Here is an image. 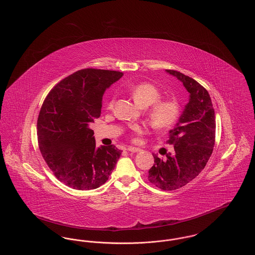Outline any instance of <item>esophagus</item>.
Returning a JSON list of instances; mask_svg holds the SVG:
<instances>
[{"label":"esophagus","instance_id":"esophagus-1","mask_svg":"<svg viewBox=\"0 0 255 255\" xmlns=\"http://www.w3.org/2000/svg\"><path fill=\"white\" fill-rule=\"evenodd\" d=\"M127 151H129V152H133V153H137V152H140V151H141V149H139V148H137V147L130 146V147H128V148H127Z\"/></svg>","mask_w":255,"mask_h":255}]
</instances>
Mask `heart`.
<instances>
[{
    "label": "heart",
    "instance_id": "heart-1",
    "mask_svg": "<svg viewBox=\"0 0 255 255\" xmlns=\"http://www.w3.org/2000/svg\"><path fill=\"white\" fill-rule=\"evenodd\" d=\"M131 94L134 102L140 107H152L148 111V118L152 125L157 129H166L173 125L179 116V104L174 99L158 100L160 93L158 89L149 83H141L134 86L131 90ZM114 99L108 102V108L111 109L114 105ZM133 132L143 133V129L135 125L133 127Z\"/></svg>",
    "mask_w": 255,
    "mask_h": 255
}]
</instances>
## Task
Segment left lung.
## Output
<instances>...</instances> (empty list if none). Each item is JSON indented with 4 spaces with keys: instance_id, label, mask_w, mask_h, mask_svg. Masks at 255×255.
Here are the masks:
<instances>
[{
    "instance_id": "1",
    "label": "left lung",
    "mask_w": 255,
    "mask_h": 255,
    "mask_svg": "<svg viewBox=\"0 0 255 255\" xmlns=\"http://www.w3.org/2000/svg\"><path fill=\"white\" fill-rule=\"evenodd\" d=\"M180 80L189 93L179 122L169 131L167 142L174 151L165 159L154 156V165L148 181L161 190H175L195 179L205 168L215 142V113L208 92L193 78L183 73L165 70Z\"/></svg>"
}]
</instances>
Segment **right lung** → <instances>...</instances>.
I'll return each instance as SVG.
<instances>
[{
  "label": "right lung",
  "instance_id": "right-lung-1",
  "mask_svg": "<svg viewBox=\"0 0 255 255\" xmlns=\"http://www.w3.org/2000/svg\"><path fill=\"white\" fill-rule=\"evenodd\" d=\"M123 73L86 69L63 79L46 97L37 121L41 154L56 178L78 190L107 182L122 150L96 146L92 122L100 117L102 97Z\"/></svg>",
  "mask_w": 255,
  "mask_h": 255
}]
</instances>
